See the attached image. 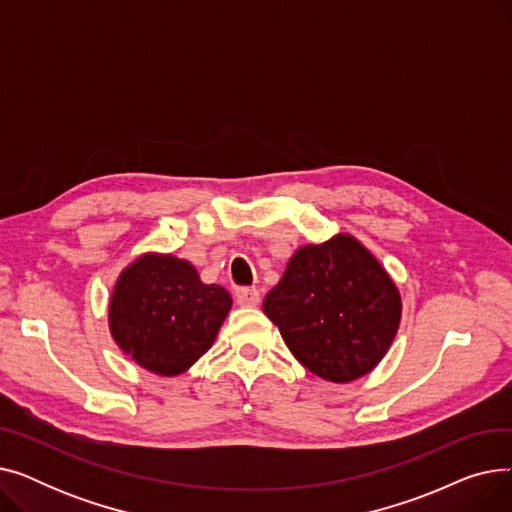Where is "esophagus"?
Masks as SVG:
<instances>
[{
  "label": "esophagus",
  "instance_id": "34e87169",
  "mask_svg": "<svg viewBox=\"0 0 512 512\" xmlns=\"http://www.w3.org/2000/svg\"><path fill=\"white\" fill-rule=\"evenodd\" d=\"M259 299H261V294L257 288H238L236 290V301L242 307H255V305H259Z\"/></svg>",
  "mask_w": 512,
  "mask_h": 512
}]
</instances>
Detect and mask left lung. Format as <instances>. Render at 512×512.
<instances>
[{"mask_svg":"<svg viewBox=\"0 0 512 512\" xmlns=\"http://www.w3.org/2000/svg\"><path fill=\"white\" fill-rule=\"evenodd\" d=\"M263 311L301 365L344 384L384 359L402 303L380 261L351 234H338L290 257Z\"/></svg>","mask_w":512,"mask_h":512,"instance_id":"8db88e82","label":"left lung"}]
</instances>
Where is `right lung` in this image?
<instances>
[{"label":"right lung","instance_id":"1","mask_svg":"<svg viewBox=\"0 0 512 512\" xmlns=\"http://www.w3.org/2000/svg\"><path fill=\"white\" fill-rule=\"evenodd\" d=\"M230 307L228 290L203 284L188 261L147 253L114 286L110 332L132 361L170 378L209 351Z\"/></svg>","mask_w":512,"mask_h":512}]
</instances>
